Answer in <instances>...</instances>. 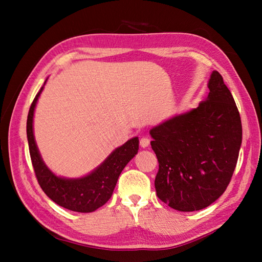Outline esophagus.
I'll use <instances>...</instances> for the list:
<instances>
[{"mask_svg":"<svg viewBox=\"0 0 262 262\" xmlns=\"http://www.w3.org/2000/svg\"><path fill=\"white\" fill-rule=\"evenodd\" d=\"M140 145H141V147H143V148H146V147H148L149 146V139L148 138H142L141 140H140Z\"/></svg>","mask_w":262,"mask_h":262,"instance_id":"1","label":"esophagus"}]
</instances>
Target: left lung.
<instances>
[{
	"mask_svg": "<svg viewBox=\"0 0 262 262\" xmlns=\"http://www.w3.org/2000/svg\"><path fill=\"white\" fill-rule=\"evenodd\" d=\"M199 106L149 130L160 168L157 196L181 212L209 207L224 193L242 145V121L223 77L213 71Z\"/></svg>",
	"mask_w": 262,
	"mask_h": 262,
	"instance_id": "8db88e82",
	"label": "left lung"
}]
</instances>
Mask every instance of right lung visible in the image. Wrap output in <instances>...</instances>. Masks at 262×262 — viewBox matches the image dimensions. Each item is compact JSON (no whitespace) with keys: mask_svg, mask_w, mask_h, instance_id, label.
I'll use <instances>...</instances> for the list:
<instances>
[{"mask_svg":"<svg viewBox=\"0 0 262 262\" xmlns=\"http://www.w3.org/2000/svg\"><path fill=\"white\" fill-rule=\"evenodd\" d=\"M45 84L36 95L27 117V140L37 180L43 192L60 207L81 213L94 212L112 198L121 171L138 154L139 138H132L114 149L98 167L85 176L78 178L57 176L43 162L34 136L35 109Z\"/></svg>","mask_w":262,"mask_h":262,"instance_id":"1","label":"right lung"}]
</instances>
